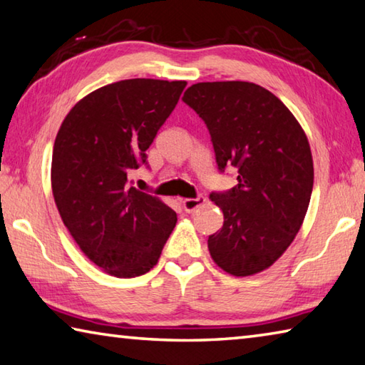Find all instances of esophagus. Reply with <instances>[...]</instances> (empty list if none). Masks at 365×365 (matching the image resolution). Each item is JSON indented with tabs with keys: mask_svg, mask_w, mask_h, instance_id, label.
Instances as JSON below:
<instances>
[{
	"mask_svg": "<svg viewBox=\"0 0 365 365\" xmlns=\"http://www.w3.org/2000/svg\"><path fill=\"white\" fill-rule=\"evenodd\" d=\"M207 202V199L203 195H199V197H195V199H184L181 203H182V208L186 210L187 213H192L194 210H197L199 207H202L203 203Z\"/></svg>",
	"mask_w": 365,
	"mask_h": 365,
	"instance_id": "1",
	"label": "esophagus"
}]
</instances>
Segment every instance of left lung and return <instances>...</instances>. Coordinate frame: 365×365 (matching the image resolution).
<instances>
[{"instance_id": "1", "label": "left lung", "mask_w": 365, "mask_h": 365, "mask_svg": "<svg viewBox=\"0 0 365 365\" xmlns=\"http://www.w3.org/2000/svg\"><path fill=\"white\" fill-rule=\"evenodd\" d=\"M182 101L205 121L218 170H237V186L210 194L225 215L221 231L208 237L210 255L232 276L264 271L308 212L314 182L308 138L284 102L255 83H197Z\"/></svg>"}]
</instances>
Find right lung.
<instances>
[{"mask_svg":"<svg viewBox=\"0 0 365 365\" xmlns=\"http://www.w3.org/2000/svg\"><path fill=\"white\" fill-rule=\"evenodd\" d=\"M186 81L121 80L96 89L67 113L54 140L51 184L63 225L81 252L115 277L157 264L176 213L133 187L145 150Z\"/></svg>","mask_w":365,"mask_h":365,"instance_id":"obj_1","label":"right lung"}]
</instances>
